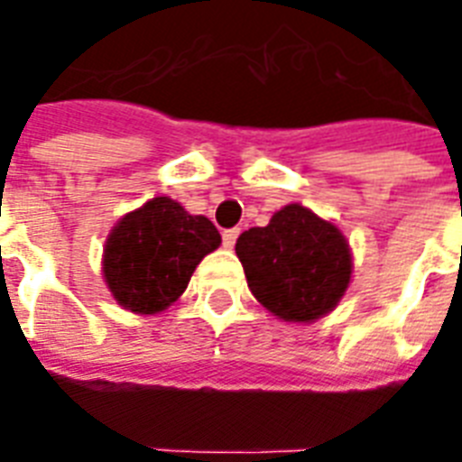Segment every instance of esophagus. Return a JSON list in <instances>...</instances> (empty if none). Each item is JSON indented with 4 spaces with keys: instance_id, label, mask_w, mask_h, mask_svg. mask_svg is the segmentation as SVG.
Returning <instances> with one entry per match:
<instances>
[{
    "instance_id": "obj_1",
    "label": "esophagus",
    "mask_w": 462,
    "mask_h": 462,
    "mask_svg": "<svg viewBox=\"0 0 462 462\" xmlns=\"http://www.w3.org/2000/svg\"><path fill=\"white\" fill-rule=\"evenodd\" d=\"M237 237H239L237 227H235V230H225L223 232V245L227 246V249H232V246H235V242H237Z\"/></svg>"
}]
</instances>
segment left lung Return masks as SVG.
Masks as SVG:
<instances>
[{
	"mask_svg": "<svg viewBox=\"0 0 462 462\" xmlns=\"http://www.w3.org/2000/svg\"><path fill=\"white\" fill-rule=\"evenodd\" d=\"M246 286L271 315L310 325L346 295L354 254L346 235L315 210L288 203L266 227H252L235 245Z\"/></svg>",
	"mask_w": 462,
	"mask_h": 462,
	"instance_id": "1",
	"label": "left lung"
}]
</instances>
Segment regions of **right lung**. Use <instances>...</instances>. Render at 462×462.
<instances>
[{"mask_svg": "<svg viewBox=\"0 0 462 462\" xmlns=\"http://www.w3.org/2000/svg\"><path fill=\"white\" fill-rule=\"evenodd\" d=\"M220 242L206 216H191L174 199L154 196L108 232L101 276L123 310L157 315L181 298L196 266Z\"/></svg>", "mask_w": 462, "mask_h": 462, "instance_id": "obj_1", "label": "right lung"}]
</instances>
